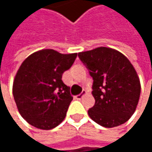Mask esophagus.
<instances>
[{
	"label": "esophagus",
	"instance_id": "1",
	"mask_svg": "<svg viewBox=\"0 0 152 152\" xmlns=\"http://www.w3.org/2000/svg\"><path fill=\"white\" fill-rule=\"evenodd\" d=\"M84 94H85V91H83V92H82L81 94H78V95H76L75 98H76V99H81Z\"/></svg>",
	"mask_w": 152,
	"mask_h": 152
}]
</instances>
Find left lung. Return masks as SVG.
Returning <instances> with one entry per match:
<instances>
[{"instance_id": "1", "label": "left lung", "mask_w": 152, "mask_h": 152, "mask_svg": "<svg viewBox=\"0 0 152 152\" xmlns=\"http://www.w3.org/2000/svg\"><path fill=\"white\" fill-rule=\"evenodd\" d=\"M78 57L93 79L95 105L88 110L91 119L106 128L129 121L138 104L141 84L128 58L107 47L79 53Z\"/></svg>"}]
</instances>
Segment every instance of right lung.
Returning a JSON list of instances; mask_svg holds the SVG:
<instances>
[{
  "label": "right lung",
  "mask_w": 152,
  "mask_h": 152,
  "mask_svg": "<svg viewBox=\"0 0 152 152\" xmlns=\"http://www.w3.org/2000/svg\"><path fill=\"white\" fill-rule=\"evenodd\" d=\"M76 56L45 49L23 61L13 83V95L20 114L28 123L48 130L64 120L73 97L61 77Z\"/></svg>",
  "instance_id": "right-lung-1"
}]
</instances>
